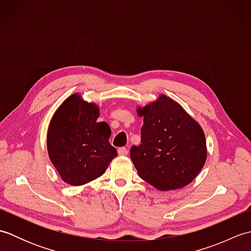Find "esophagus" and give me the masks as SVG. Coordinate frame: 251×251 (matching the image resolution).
I'll return each instance as SVG.
<instances>
[{
    "label": "esophagus",
    "mask_w": 251,
    "mask_h": 251,
    "mask_svg": "<svg viewBox=\"0 0 251 251\" xmlns=\"http://www.w3.org/2000/svg\"><path fill=\"white\" fill-rule=\"evenodd\" d=\"M117 153H119V155H127V154H128V150H127L126 148H120L119 150H117Z\"/></svg>",
    "instance_id": "obj_1"
}]
</instances>
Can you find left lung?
<instances>
[{
	"instance_id": "8db88e82",
	"label": "left lung",
	"mask_w": 251,
	"mask_h": 251,
	"mask_svg": "<svg viewBox=\"0 0 251 251\" xmlns=\"http://www.w3.org/2000/svg\"><path fill=\"white\" fill-rule=\"evenodd\" d=\"M138 112L143 116L141 145L130 149V158L139 177L162 191L192 182L207 157L201 126L164 95Z\"/></svg>"
}]
</instances>
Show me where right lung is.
Returning a JSON list of instances; mask_svg holds the SVG:
<instances>
[{
    "label": "right lung",
    "instance_id": "1",
    "mask_svg": "<svg viewBox=\"0 0 251 251\" xmlns=\"http://www.w3.org/2000/svg\"><path fill=\"white\" fill-rule=\"evenodd\" d=\"M99 109L72 95L55 112L47 131L51 163L65 182L82 185L103 175L117 151L110 145L111 129L97 123Z\"/></svg>",
    "mask_w": 251,
    "mask_h": 251
}]
</instances>
